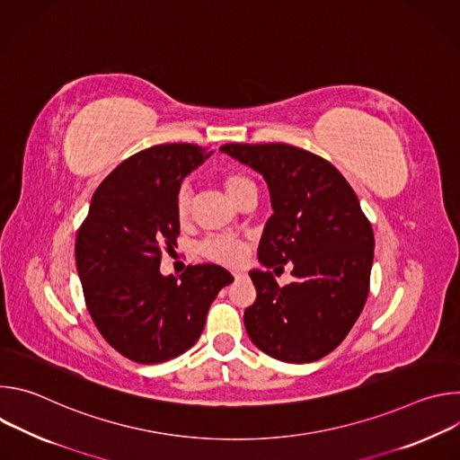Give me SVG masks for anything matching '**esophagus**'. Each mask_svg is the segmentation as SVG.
I'll return each mask as SVG.
<instances>
[{
	"instance_id": "esophagus-1",
	"label": "esophagus",
	"mask_w": 460,
	"mask_h": 460,
	"mask_svg": "<svg viewBox=\"0 0 460 460\" xmlns=\"http://www.w3.org/2000/svg\"><path fill=\"white\" fill-rule=\"evenodd\" d=\"M233 277H234V280H242V279H245V273H242V271H234V273H233Z\"/></svg>"
}]
</instances>
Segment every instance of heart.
<instances>
[{
  "label": "heart",
  "mask_w": 460,
  "mask_h": 460,
  "mask_svg": "<svg viewBox=\"0 0 460 460\" xmlns=\"http://www.w3.org/2000/svg\"><path fill=\"white\" fill-rule=\"evenodd\" d=\"M220 185L234 204L243 189L251 187L252 181L240 171H226L220 176ZM190 213V192L187 187H180L174 196V215L180 224H185ZM199 252L211 261L222 266H240L247 256V243L242 238L229 234H213L208 236L200 245Z\"/></svg>",
  "instance_id": "heart-1"
}]
</instances>
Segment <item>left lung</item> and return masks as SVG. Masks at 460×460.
Wrapping results in <instances>:
<instances>
[{"label": "left lung", "instance_id": "8db88e82", "mask_svg": "<svg viewBox=\"0 0 460 460\" xmlns=\"http://www.w3.org/2000/svg\"><path fill=\"white\" fill-rule=\"evenodd\" d=\"M220 151L268 181L273 215L258 245L260 264H293L280 288L271 271H251L256 300L243 313L252 344L282 362L332 353L360 316L375 236L355 190L327 160L288 144H226ZM277 273V271H275Z\"/></svg>", "mask_w": 460, "mask_h": 460}]
</instances>
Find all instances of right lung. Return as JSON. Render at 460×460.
Returning a JSON list of instances; mask_svg holds the SVG:
<instances>
[{
  "mask_svg": "<svg viewBox=\"0 0 460 460\" xmlns=\"http://www.w3.org/2000/svg\"><path fill=\"white\" fill-rule=\"evenodd\" d=\"M209 155L192 144L133 155L98 185L80 226L85 305L109 346L133 362L160 364L192 348L218 291L234 280L215 264L187 266L180 280L160 273L162 251L180 234L176 190Z\"/></svg>",
  "mask_w": 460,
  "mask_h": 460,
  "instance_id": "add662e5",
  "label": "right lung"
}]
</instances>
